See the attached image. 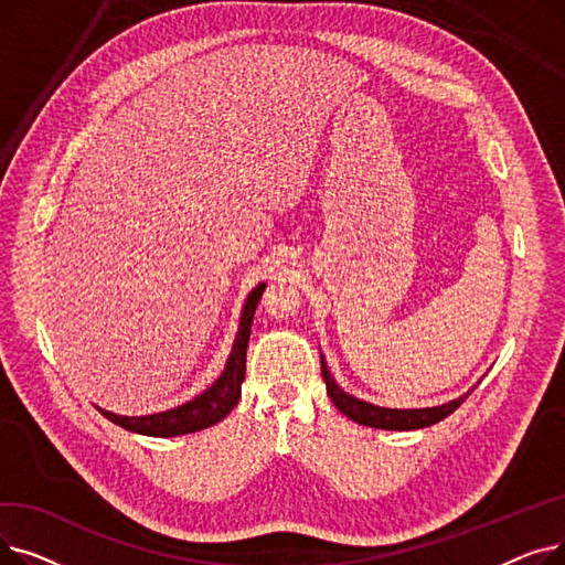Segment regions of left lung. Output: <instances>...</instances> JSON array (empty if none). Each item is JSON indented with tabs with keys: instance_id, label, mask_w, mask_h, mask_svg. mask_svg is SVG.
Segmentation results:
<instances>
[{
	"instance_id": "obj_1",
	"label": "left lung",
	"mask_w": 565,
	"mask_h": 565,
	"mask_svg": "<svg viewBox=\"0 0 565 565\" xmlns=\"http://www.w3.org/2000/svg\"><path fill=\"white\" fill-rule=\"evenodd\" d=\"M320 371H322V380L328 384V394L332 398V403L337 405V409H341L348 419L358 422L362 426H371V428H382V430H419V428H428L441 419H447L451 412H456L467 396L473 392L469 390L467 394L458 396L456 401H449L437 407H419V409H392V407H377L373 403L360 401L350 394H345L337 380L332 377L328 362H324L322 352H320Z\"/></svg>"
}]
</instances>
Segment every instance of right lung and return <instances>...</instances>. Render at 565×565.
<instances>
[{
  "label": "right lung",
  "mask_w": 565,
  "mask_h": 565,
  "mask_svg": "<svg viewBox=\"0 0 565 565\" xmlns=\"http://www.w3.org/2000/svg\"><path fill=\"white\" fill-rule=\"evenodd\" d=\"M265 290V284H258L243 307L241 313V328H237L231 354L226 360V366L222 375L196 398L171 407L167 412L158 414H146V417H121V414L107 412L98 407L103 417H107L111 424L121 426L130 433L148 435V437H175V435H188L203 428H211L217 422H222L226 414L241 401V387L245 380V364H247V343L252 332V320L254 311L260 302V295Z\"/></svg>",
  "instance_id": "add662e5"
}]
</instances>
